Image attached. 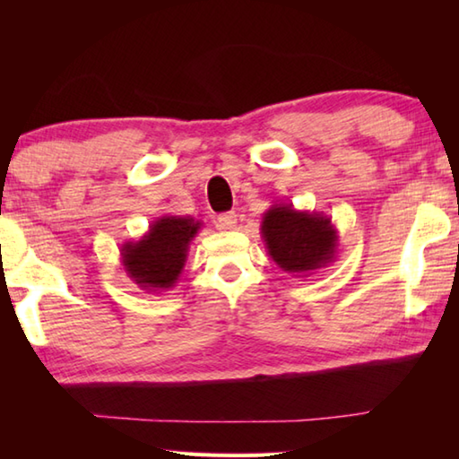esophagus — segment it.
Segmentation results:
<instances>
[{"mask_svg": "<svg viewBox=\"0 0 459 459\" xmlns=\"http://www.w3.org/2000/svg\"><path fill=\"white\" fill-rule=\"evenodd\" d=\"M237 227V214L235 212H224L216 219V229L221 230H230Z\"/></svg>", "mask_w": 459, "mask_h": 459, "instance_id": "obj_1", "label": "esophagus"}]
</instances>
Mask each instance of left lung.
I'll list each match as a JSON object with an SVG mask.
<instances>
[{"instance_id": "8db88e82", "label": "left lung", "mask_w": 459, "mask_h": 459, "mask_svg": "<svg viewBox=\"0 0 459 459\" xmlns=\"http://www.w3.org/2000/svg\"><path fill=\"white\" fill-rule=\"evenodd\" d=\"M261 237L269 257L287 273L312 275L338 257V230L322 212L295 211L293 204H273L263 214Z\"/></svg>"}]
</instances>
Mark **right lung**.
<instances>
[{
  "instance_id": "obj_1",
  "label": "right lung",
  "mask_w": 459,
  "mask_h": 459,
  "mask_svg": "<svg viewBox=\"0 0 459 459\" xmlns=\"http://www.w3.org/2000/svg\"><path fill=\"white\" fill-rule=\"evenodd\" d=\"M200 221L192 216H161L139 240L121 245L127 277L145 291H168L178 283Z\"/></svg>"
}]
</instances>
